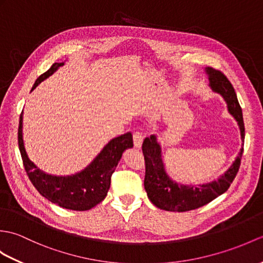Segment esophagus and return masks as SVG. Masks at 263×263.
Listing matches in <instances>:
<instances>
[{
	"mask_svg": "<svg viewBox=\"0 0 263 263\" xmlns=\"http://www.w3.org/2000/svg\"><path fill=\"white\" fill-rule=\"evenodd\" d=\"M142 142H143V137L142 134L140 132H134L133 133V143L136 148L140 149L142 146Z\"/></svg>",
	"mask_w": 263,
	"mask_h": 263,
	"instance_id": "obj_1",
	"label": "esophagus"
}]
</instances>
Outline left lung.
Returning <instances> with one entry per match:
<instances>
[{
	"label": "left lung",
	"instance_id": "left-lung-1",
	"mask_svg": "<svg viewBox=\"0 0 263 263\" xmlns=\"http://www.w3.org/2000/svg\"><path fill=\"white\" fill-rule=\"evenodd\" d=\"M205 72L209 76L210 87L213 91L221 95L227 102L228 111L234 118L239 125L241 140L244 142V123L242 109L237 101L235 90L227 76L221 71L207 67ZM142 151L145 160L144 189L151 203L158 209L169 212H187L209 204L229 189L232 181L239 172L243 148L235 158L231 167L217 178L211 182L199 185H184L175 181L167 173L162 160L161 145L158 142L157 136L152 134L145 138L142 144Z\"/></svg>",
	"mask_w": 263,
	"mask_h": 263
}]
</instances>
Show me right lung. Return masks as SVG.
<instances>
[{
    "label": "right lung",
    "mask_w": 263,
    "mask_h": 263,
    "mask_svg": "<svg viewBox=\"0 0 263 263\" xmlns=\"http://www.w3.org/2000/svg\"><path fill=\"white\" fill-rule=\"evenodd\" d=\"M62 66H64V63H54L46 72L36 78L31 90L49 76H51ZM22 122L23 111L20 115L17 142H19L23 166L30 180L45 198L67 210L88 211L100 204L106 197L111 185L112 174L117 168L122 155L126 149L133 146L132 134L127 132L123 136L112 139L82 172L70 176L50 175L42 172L29 159L23 142Z\"/></svg>",
    "instance_id": "add662e5"
}]
</instances>
